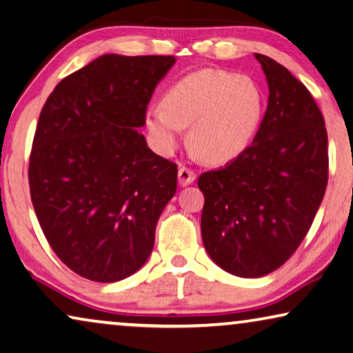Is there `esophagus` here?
I'll list each match as a JSON object with an SVG mask.
<instances>
[{
  "instance_id": "34e87169",
  "label": "esophagus",
  "mask_w": 353,
  "mask_h": 353,
  "mask_svg": "<svg viewBox=\"0 0 353 353\" xmlns=\"http://www.w3.org/2000/svg\"><path fill=\"white\" fill-rule=\"evenodd\" d=\"M194 179H196V174H194L190 168H187V166L179 168V183H181L182 187L190 185V183L194 182Z\"/></svg>"
}]
</instances>
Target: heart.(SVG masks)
Masks as SVG:
<instances>
[{
	"label": "heart",
	"mask_w": 353,
	"mask_h": 353,
	"mask_svg": "<svg viewBox=\"0 0 353 353\" xmlns=\"http://www.w3.org/2000/svg\"><path fill=\"white\" fill-rule=\"evenodd\" d=\"M263 94L254 79L228 71L201 70L182 77L163 94L161 106L145 112L152 145L172 155L190 126V144L209 163L234 160L260 126Z\"/></svg>",
	"instance_id": "heart-1"
}]
</instances>
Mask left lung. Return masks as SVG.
I'll list each match as a JSON object with an SVG mask.
<instances>
[{"label":"left lung","mask_w":353,"mask_h":353,"mask_svg":"<svg viewBox=\"0 0 353 353\" xmlns=\"http://www.w3.org/2000/svg\"><path fill=\"white\" fill-rule=\"evenodd\" d=\"M255 59L270 88L260 128L243 154L198 179L204 249L239 277L266 276L290 259L328 182V136L312 94L270 57Z\"/></svg>","instance_id":"1"}]
</instances>
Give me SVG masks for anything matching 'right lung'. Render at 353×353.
<instances>
[{"label":"right lung","instance_id":"add662e5","mask_svg":"<svg viewBox=\"0 0 353 353\" xmlns=\"http://www.w3.org/2000/svg\"><path fill=\"white\" fill-rule=\"evenodd\" d=\"M172 55L98 57L54 88L30 155L31 201L52 250L76 274L117 282L149 259L177 188L176 163L139 130Z\"/></svg>","mask_w":353,"mask_h":353}]
</instances>
